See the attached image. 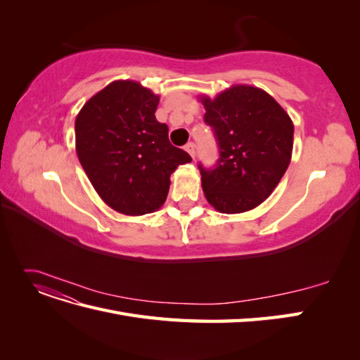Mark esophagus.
Here are the masks:
<instances>
[{"mask_svg":"<svg viewBox=\"0 0 360 360\" xmlns=\"http://www.w3.org/2000/svg\"><path fill=\"white\" fill-rule=\"evenodd\" d=\"M184 150L188 151V153L191 155V158H192V159L195 158V144H193V143H189V144L184 146Z\"/></svg>","mask_w":360,"mask_h":360,"instance_id":"34e87169","label":"esophagus"}]
</instances>
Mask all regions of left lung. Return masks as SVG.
<instances>
[{
	"mask_svg": "<svg viewBox=\"0 0 360 360\" xmlns=\"http://www.w3.org/2000/svg\"><path fill=\"white\" fill-rule=\"evenodd\" d=\"M204 122L219 146L213 169L200 165L202 192L217 212L255 209L275 191L292 153L294 126L274 97L252 85H231L214 99L200 96Z\"/></svg>",
	"mask_w": 360,
	"mask_h": 360,
	"instance_id": "1",
	"label": "left lung"
}]
</instances>
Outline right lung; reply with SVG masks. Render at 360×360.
I'll list each match as a JSON object with an SVG mask.
<instances>
[{"mask_svg": "<svg viewBox=\"0 0 360 360\" xmlns=\"http://www.w3.org/2000/svg\"><path fill=\"white\" fill-rule=\"evenodd\" d=\"M159 96L136 81H114L75 120L76 153L99 197L118 213L141 216L165 202L171 174L189 163L155 112Z\"/></svg>", "mask_w": 360, "mask_h": 360, "instance_id": "right-lung-1", "label": "right lung"}]
</instances>
